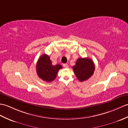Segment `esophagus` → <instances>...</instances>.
<instances>
[{"instance_id": "1", "label": "esophagus", "mask_w": 128, "mask_h": 128, "mask_svg": "<svg viewBox=\"0 0 128 128\" xmlns=\"http://www.w3.org/2000/svg\"><path fill=\"white\" fill-rule=\"evenodd\" d=\"M63 66L65 68H68V64H63Z\"/></svg>"}]
</instances>
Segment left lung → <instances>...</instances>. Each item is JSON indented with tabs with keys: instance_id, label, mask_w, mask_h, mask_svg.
<instances>
[{
	"instance_id": "obj_1",
	"label": "left lung",
	"mask_w": 128,
	"mask_h": 128,
	"mask_svg": "<svg viewBox=\"0 0 128 128\" xmlns=\"http://www.w3.org/2000/svg\"><path fill=\"white\" fill-rule=\"evenodd\" d=\"M72 68L76 78L80 81L82 82L89 79L93 75L95 65L91 59L80 58L77 60Z\"/></svg>"
}]
</instances>
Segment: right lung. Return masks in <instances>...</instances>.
Wrapping results in <instances>:
<instances>
[{"label":"right lung","mask_w":128,"mask_h":128,"mask_svg":"<svg viewBox=\"0 0 128 128\" xmlns=\"http://www.w3.org/2000/svg\"><path fill=\"white\" fill-rule=\"evenodd\" d=\"M36 67L38 76L43 81L47 82L54 80L58 71L62 69L61 65H53L50 57L46 54H42L38 59Z\"/></svg>","instance_id":"1"}]
</instances>
